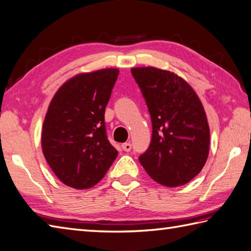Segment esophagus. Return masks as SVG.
<instances>
[{
  "instance_id": "1",
  "label": "esophagus",
  "mask_w": 251,
  "mask_h": 251,
  "mask_svg": "<svg viewBox=\"0 0 251 251\" xmlns=\"http://www.w3.org/2000/svg\"><path fill=\"white\" fill-rule=\"evenodd\" d=\"M122 149H123V150H124L125 152H129V151L131 150V143H129V142L123 143V145H122Z\"/></svg>"
}]
</instances>
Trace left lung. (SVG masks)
I'll return each instance as SVG.
<instances>
[{"label": "left lung", "instance_id": "obj_1", "mask_svg": "<svg viewBox=\"0 0 251 251\" xmlns=\"http://www.w3.org/2000/svg\"><path fill=\"white\" fill-rule=\"evenodd\" d=\"M146 99L152 139L139 162L159 184L179 186L201 173L209 153L210 132L200 98L182 77L154 67L132 68Z\"/></svg>", "mask_w": 251, "mask_h": 251}]
</instances>
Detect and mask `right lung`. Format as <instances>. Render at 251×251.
Instances as JSON below:
<instances>
[{"instance_id":"right-lung-1","label":"right lung","mask_w":251,"mask_h":251,"mask_svg":"<svg viewBox=\"0 0 251 251\" xmlns=\"http://www.w3.org/2000/svg\"><path fill=\"white\" fill-rule=\"evenodd\" d=\"M119 73V69H101L77 74L50 101L42 150L52 172L68 186L92 188L117 156L106 137L104 111Z\"/></svg>"}]
</instances>
